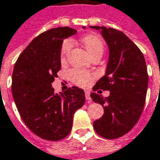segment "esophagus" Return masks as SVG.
Wrapping results in <instances>:
<instances>
[{"label":"esophagus","mask_w":160,"mask_h":160,"mask_svg":"<svg viewBox=\"0 0 160 160\" xmlns=\"http://www.w3.org/2000/svg\"><path fill=\"white\" fill-rule=\"evenodd\" d=\"M85 96H86V100L88 101V102H91V97H90V93H89V91H88V90L85 91Z\"/></svg>","instance_id":"34e87169"}]
</instances>
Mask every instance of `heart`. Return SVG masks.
Here are the masks:
<instances>
[{
  "mask_svg": "<svg viewBox=\"0 0 160 160\" xmlns=\"http://www.w3.org/2000/svg\"><path fill=\"white\" fill-rule=\"evenodd\" d=\"M81 42H82L83 47L85 48L86 50L91 57L97 53L102 54L103 52V48H104L103 42L97 34H88L83 37ZM70 48H71V42L69 41L63 42L62 44V48H61V53H60V58L62 62L66 59V57L70 51ZM70 76L75 84L80 87L88 86L93 80V75L82 70H72L70 72Z\"/></svg>",
  "mask_w": 160,
  "mask_h": 160,
  "instance_id": "heart-1",
  "label": "heart"
}]
</instances>
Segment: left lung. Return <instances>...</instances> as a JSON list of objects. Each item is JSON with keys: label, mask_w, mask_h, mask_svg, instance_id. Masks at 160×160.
<instances>
[{"label": "left lung", "mask_w": 160, "mask_h": 160, "mask_svg": "<svg viewBox=\"0 0 160 160\" xmlns=\"http://www.w3.org/2000/svg\"><path fill=\"white\" fill-rule=\"evenodd\" d=\"M90 28L100 31L109 48L105 74L93 90H108L110 96L104 98L91 93L92 100L102 105L104 110L103 115L95 120L93 126L102 137L115 139L135 127L143 110L149 80L145 59L138 47L122 32L104 26Z\"/></svg>", "instance_id": "obj_1"}]
</instances>
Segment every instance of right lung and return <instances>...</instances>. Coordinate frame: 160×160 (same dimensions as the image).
Segmentation results:
<instances>
[{
  "instance_id": "right-lung-1",
  "label": "right lung",
  "mask_w": 160,
  "mask_h": 160,
  "mask_svg": "<svg viewBox=\"0 0 160 160\" xmlns=\"http://www.w3.org/2000/svg\"><path fill=\"white\" fill-rule=\"evenodd\" d=\"M76 32L70 27L42 32L15 63L11 85L15 103L27 128L45 140H62L69 135L75 112L85 102L84 91L78 87L60 94H56L52 88L61 69L63 40Z\"/></svg>"
}]
</instances>
